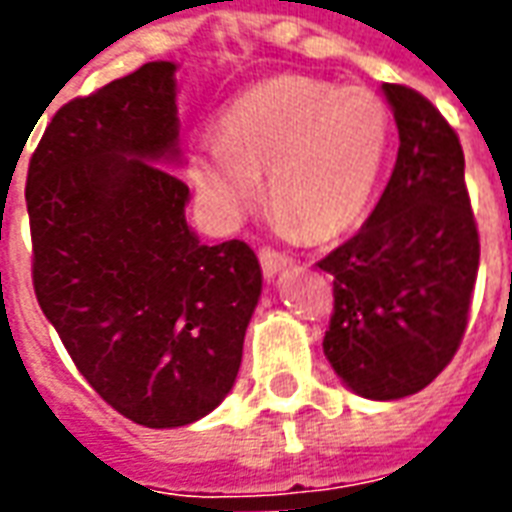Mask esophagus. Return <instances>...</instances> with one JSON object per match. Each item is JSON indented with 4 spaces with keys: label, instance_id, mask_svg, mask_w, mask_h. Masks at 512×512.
I'll use <instances>...</instances> for the list:
<instances>
[{
    "label": "esophagus",
    "instance_id": "obj_1",
    "mask_svg": "<svg viewBox=\"0 0 512 512\" xmlns=\"http://www.w3.org/2000/svg\"><path fill=\"white\" fill-rule=\"evenodd\" d=\"M260 266H263V276L268 282H274L285 268H290V257L276 252V249H260Z\"/></svg>",
    "mask_w": 512,
    "mask_h": 512
}]
</instances>
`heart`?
<instances>
[{
  "label": "heart",
  "mask_w": 512,
  "mask_h": 512,
  "mask_svg": "<svg viewBox=\"0 0 512 512\" xmlns=\"http://www.w3.org/2000/svg\"><path fill=\"white\" fill-rule=\"evenodd\" d=\"M391 119L366 89L282 75L230 102L219 138L200 140L187 176L219 222L263 198L287 230L333 238L361 222L380 184Z\"/></svg>",
  "instance_id": "b5f03b06"
}]
</instances>
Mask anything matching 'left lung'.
I'll return each instance as SVG.
<instances>
[{
	"instance_id": "1",
	"label": "left lung",
	"mask_w": 512,
	"mask_h": 512,
	"mask_svg": "<svg viewBox=\"0 0 512 512\" xmlns=\"http://www.w3.org/2000/svg\"><path fill=\"white\" fill-rule=\"evenodd\" d=\"M399 154L355 236L320 260L333 276L323 352L347 391L393 401L423 391L456 355L480 263L456 132L426 97L382 83Z\"/></svg>"
}]
</instances>
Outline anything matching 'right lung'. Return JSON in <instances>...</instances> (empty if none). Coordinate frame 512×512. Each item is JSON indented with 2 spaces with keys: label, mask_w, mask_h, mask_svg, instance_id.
I'll return each mask as SVG.
<instances>
[{
  "label": "right lung",
  "mask_w": 512,
  "mask_h": 512,
  "mask_svg": "<svg viewBox=\"0 0 512 512\" xmlns=\"http://www.w3.org/2000/svg\"><path fill=\"white\" fill-rule=\"evenodd\" d=\"M176 73L149 62L67 102L26 176L40 309L86 382L146 429L225 401L263 290L244 241L208 246L187 225Z\"/></svg>",
  "instance_id": "1"
}]
</instances>
